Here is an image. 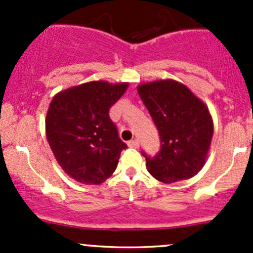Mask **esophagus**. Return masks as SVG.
Wrapping results in <instances>:
<instances>
[{
    "instance_id": "esophagus-1",
    "label": "esophagus",
    "mask_w": 253,
    "mask_h": 253,
    "mask_svg": "<svg viewBox=\"0 0 253 253\" xmlns=\"http://www.w3.org/2000/svg\"><path fill=\"white\" fill-rule=\"evenodd\" d=\"M127 144H128V147H131V148H138L139 147L138 139H132V141H128Z\"/></svg>"
}]
</instances>
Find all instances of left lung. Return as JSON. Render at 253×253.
I'll use <instances>...</instances> for the list:
<instances>
[{
    "label": "left lung",
    "instance_id": "1",
    "mask_svg": "<svg viewBox=\"0 0 253 253\" xmlns=\"http://www.w3.org/2000/svg\"><path fill=\"white\" fill-rule=\"evenodd\" d=\"M160 138V150L147 160L153 177L165 183L193 177L206 162L213 137L208 109L190 89L175 81H158L138 86Z\"/></svg>",
    "mask_w": 253,
    "mask_h": 253
}]
</instances>
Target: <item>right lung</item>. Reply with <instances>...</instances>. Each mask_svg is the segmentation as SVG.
Returning a JSON list of instances; mask_svg holds the SVG:
<instances>
[{
    "label": "right lung",
    "instance_id": "1",
    "mask_svg": "<svg viewBox=\"0 0 253 253\" xmlns=\"http://www.w3.org/2000/svg\"><path fill=\"white\" fill-rule=\"evenodd\" d=\"M127 83L89 82L58 93L46 116V137L63 171L76 181L99 185L110 177L127 144L109 116Z\"/></svg>",
    "mask_w": 253,
    "mask_h": 253
}]
</instances>
